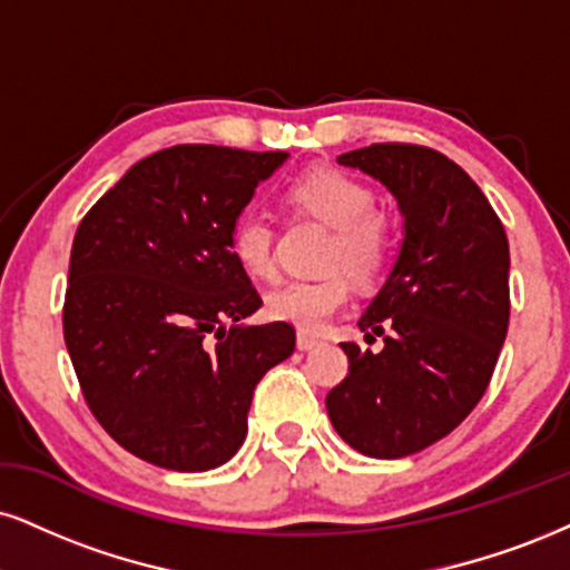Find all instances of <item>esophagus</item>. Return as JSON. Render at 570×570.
<instances>
[{"label": "esophagus", "instance_id": "34e87169", "mask_svg": "<svg viewBox=\"0 0 570 570\" xmlns=\"http://www.w3.org/2000/svg\"><path fill=\"white\" fill-rule=\"evenodd\" d=\"M296 343H298L301 351H312V348H317L322 341L314 338V335H308V333H298L296 335Z\"/></svg>", "mask_w": 570, "mask_h": 570}]
</instances>
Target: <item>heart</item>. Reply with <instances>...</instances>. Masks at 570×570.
Wrapping results in <instances>:
<instances>
[{"instance_id": "obj_1", "label": "heart", "mask_w": 570, "mask_h": 570, "mask_svg": "<svg viewBox=\"0 0 570 570\" xmlns=\"http://www.w3.org/2000/svg\"><path fill=\"white\" fill-rule=\"evenodd\" d=\"M293 208L317 216L335 229L327 266H343L354 277H375L389 262L391 222L377 210L370 185L341 168H312L287 187ZM232 253L250 277L274 274V232L262 214H243L232 227ZM333 269L314 279H291L266 293V314L277 322L320 333L351 298L346 272Z\"/></svg>"}]
</instances>
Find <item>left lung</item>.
I'll use <instances>...</instances> for the list:
<instances>
[{
    "label": "left lung",
    "instance_id": "left-lung-1",
    "mask_svg": "<svg viewBox=\"0 0 570 570\" xmlns=\"http://www.w3.org/2000/svg\"><path fill=\"white\" fill-rule=\"evenodd\" d=\"M338 164L389 187L404 240L360 320L383 348L341 343L348 375L325 404L351 449L399 460L452 433L489 389L510 322L508 235L481 187L431 147L377 142Z\"/></svg>",
    "mask_w": 570,
    "mask_h": 570
}]
</instances>
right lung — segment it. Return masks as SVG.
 <instances>
[{
	"label": "right lung",
	"mask_w": 570,
	"mask_h": 570,
	"mask_svg": "<svg viewBox=\"0 0 570 570\" xmlns=\"http://www.w3.org/2000/svg\"><path fill=\"white\" fill-rule=\"evenodd\" d=\"M287 153L177 145L129 168L76 229L62 335L83 399L139 460L203 473L235 456L256 383L296 348L243 325L262 296L232 227Z\"/></svg>",
	"instance_id": "add662e5"
}]
</instances>
